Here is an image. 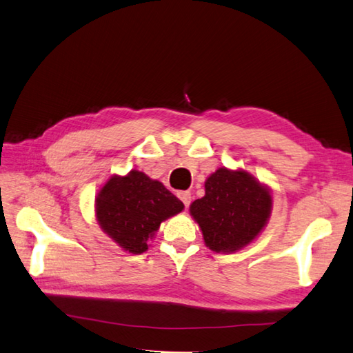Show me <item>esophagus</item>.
I'll list each match as a JSON object with an SVG mask.
<instances>
[{"mask_svg": "<svg viewBox=\"0 0 353 353\" xmlns=\"http://www.w3.org/2000/svg\"><path fill=\"white\" fill-rule=\"evenodd\" d=\"M177 196H179V199L183 201L185 208L190 206V203H191V192L190 191H181V192L177 194Z\"/></svg>", "mask_w": 353, "mask_h": 353, "instance_id": "esophagus-1", "label": "esophagus"}]
</instances>
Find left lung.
<instances>
[{
    "label": "left lung",
    "instance_id": "8db88e82",
    "mask_svg": "<svg viewBox=\"0 0 353 353\" xmlns=\"http://www.w3.org/2000/svg\"><path fill=\"white\" fill-rule=\"evenodd\" d=\"M265 185L244 170L219 168L205 182V197L194 200L190 214L216 253H234L256 238L272 214Z\"/></svg>",
    "mask_w": 353,
    "mask_h": 353
}]
</instances>
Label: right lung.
Instances as JSON below:
<instances>
[{
	"instance_id": "right-lung-1",
	"label": "right lung",
	"mask_w": 353,
	"mask_h": 353,
	"mask_svg": "<svg viewBox=\"0 0 353 353\" xmlns=\"http://www.w3.org/2000/svg\"><path fill=\"white\" fill-rule=\"evenodd\" d=\"M183 208L159 181L138 170L112 176L95 199V216L104 234L133 254L144 253L161 223Z\"/></svg>"
}]
</instances>
